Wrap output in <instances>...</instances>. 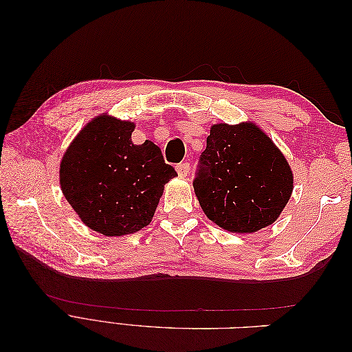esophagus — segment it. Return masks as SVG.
Masks as SVG:
<instances>
[{
	"label": "esophagus",
	"instance_id": "34e87169",
	"mask_svg": "<svg viewBox=\"0 0 352 352\" xmlns=\"http://www.w3.org/2000/svg\"><path fill=\"white\" fill-rule=\"evenodd\" d=\"M176 172L180 177H186L188 176V172H189V163H179L176 166Z\"/></svg>",
	"mask_w": 352,
	"mask_h": 352
}]
</instances>
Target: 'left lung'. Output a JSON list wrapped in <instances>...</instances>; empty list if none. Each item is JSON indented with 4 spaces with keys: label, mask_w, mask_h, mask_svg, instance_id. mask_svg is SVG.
Returning a JSON list of instances; mask_svg holds the SVG:
<instances>
[{
    "label": "left lung",
    "mask_w": 352,
    "mask_h": 352,
    "mask_svg": "<svg viewBox=\"0 0 352 352\" xmlns=\"http://www.w3.org/2000/svg\"><path fill=\"white\" fill-rule=\"evenodd\" d=\"M206 216L233 233L257 232L279 217L294 189L285 155L254 123L212 124L194 179Z\"/></svg>",
    "instance_id": "1"
}]
</instances>
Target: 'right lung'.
I'll use <instances>...</instances> for the list:
<instances>
[{"instance_id": "1", "label": "right lung", "mask_w": 352, "mask_h": 352, "mask_svg": "<svg viewBox=\"0 0 352 352\" xmlns=\"http://www.w3.org/2000/svg\"><path fill=\"white\" fill-rule=\"evenodd\" d=\"M133 129L132 122L105 113L95 117L60 164L63 195L85 225L105 236L150 225L164 185L177 176L154 142H132Z\"/></svg>"}]
</instances>
